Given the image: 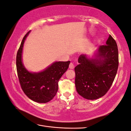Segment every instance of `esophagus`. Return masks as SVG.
Returning <instances> with one entry per match:
<instances>
[{
    "instance_id": "esophagus-1",
    "label": "esophagus",
    "mask_w": 131,
    "mask_h": 131,
    "mask_svg": "<svg viewBox=\"0 0 131 131\" xmlns=\"http://www.w3.org/2000/svg\"><path fill=\"white\" fill-rule=\"evenodd\" d=\"M69 68L71 69H73L74 68V65L73 64V63L71 62L70 63L69 65Z\"/></svg>"
}]
</instances>
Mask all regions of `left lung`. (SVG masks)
<instances>
[{
  "label": "left lung",
  "instance_id": "left-lung-1",
  "mask_svg": "<svg viewBox=\"0 0 131 131\" xmlns=\"http://www.w3.org/2000/svg\"><path fill=\"white\" fill-rule=\"evenodd\" d=\"M78 62L79 64L75 68L78 94L89 100L104 96L113 84L119 64L115 39L109 35L106 45L99 46L95 59H89L83 54L79 57Z\"/></svg>",
  "mask_w": 131,
  "mask_h": 131
}]
</instances>
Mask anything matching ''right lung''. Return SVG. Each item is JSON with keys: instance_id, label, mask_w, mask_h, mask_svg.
Masks as SVG:
<instances>
[{"instance_id": "right-lung-1", "label": "right lung", "mask_w": 131, "mask_h": 131, "mask_svg": "<svg viewBox=\"0 0 131 131\" xmlns=\"http://www.w3.org/2000/svg\"><path fill=\"white\" fill-rule=\"evenodd\" d=\"M29 32L24 36L17 52L16 66L18 79L23 92L29 99L37 103H46L56 95L59 80L68 70L70 61L55 62L38 73L27 71L22 62V53L24 41Z\"/></svg>"}]
</instances>
